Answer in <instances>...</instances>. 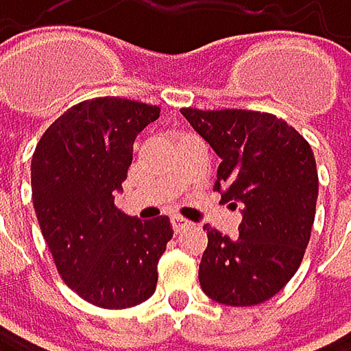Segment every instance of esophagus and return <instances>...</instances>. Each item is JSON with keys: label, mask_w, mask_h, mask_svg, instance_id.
Instances as JSON below:
<instances>
[{"label": "esophagus", "mask_w": 351, "mask_h": 351, "mask_svg": "<svg viewBox=\"0 0 351 351\" xmlns=\"http://www.w3.org/2000/svg\"><path fill=\"white\" fill-rule=\"evenodd\" d=\"M171 226H173V230H176V232H182V230H186V228H190L192 223H190L188 219L180 217V215H173V217H171Z\"/></svg>", "instance_id": "1"}]
</instances>
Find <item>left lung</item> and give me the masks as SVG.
Wrapping results in <instances>:
<instances>
[{"instance_id":"1","label":"left lung","mask_w":351,"mask_h":351,"mask_svg":"<svg viewBox=\"0 0 351 351\" xmlns=\"http://www.w3.org/2000/svg\"><path fill=\"white\" fill-rule=\"evenodd\" d=\"M182 114L221 159L215 180L221 201L243 213L239 239L203 226L209 243L201 289L226 306L264 304L293 278L310 243L318 199L314 152L270 112L182 108Z\"/></svg>"}]
</instances>
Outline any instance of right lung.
Listing matches in <instances>:
<instances>
[{"label": "right lung", "instance_id": "right-lung-1", "mask_svg": "<svg viewBox=\"0 0 351 351\" xmlns=\"http://www.w3.org/2000/svg\"><path fill=\"white\" fill-rule=\"evenodd\" d=\"M161 108L94 98L69 108L41 136L31 161L33 205L62 280L98 308H134L156 289V264L173 237L169 217L121 213L136 136Z\"/></svg>", "mask_w": 351, "mask_h": 351}]
</instances>
